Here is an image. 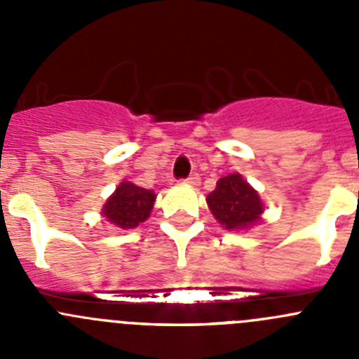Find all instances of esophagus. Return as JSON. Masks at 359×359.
I'll use <instances>...</instances> for the list:
<instances>
[{"mask_svg": "<svg viewBox=\"0 0 359 359\" xmlns=\"http://www.w3.org/2000/svg\"><path fill=\"white\" fill-rule=\"evenodd\" d=\"M199 182H201V177L197 172H192L189 177H185V180H183V183H185V185H199Z\"/></svg>", "mask_w": 359, "mask_h": 359, "instance_id": "34e87169", "label": "esophagus"}]
</instances>
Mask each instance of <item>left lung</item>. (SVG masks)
Masks as SVG:
<instances>
[{"label":"left lung","instance_id":"1","mask_svg":"<svg viewBox=\"0 0 359 359\" xmlns=\"http://www.w3.org/2000/svg\"><path fill=\"white\" fill-rule=\"evenodd\" d=\"M206 201L213 217L229 231L250 227L261 218L264 210L259 194L240 174L220 177L217 189Z\"/></svg>","mask_w":359,"mask_h":359}]
</instances>
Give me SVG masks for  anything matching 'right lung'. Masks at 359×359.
Wrapping results in <instances>:
<instances>
[{"label":"right lung","instance_id":"add662e5","mask_svg":"<svg viewBox=\"0 0 359 359\" xmlns=\"http://www.w3.org/2000/svg\"><path fill=\"white\" fill-rule=\"evenodd\" d=\"M155 197L151 190L123 182L105 203L104 217L119 229H134L149 217Z\"/></svg>","mask_w":359,"mask_h":359}]
</instances>
